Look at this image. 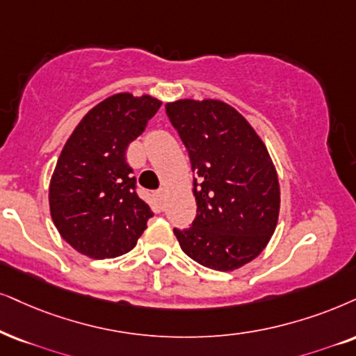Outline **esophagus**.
<instances>
[{
	"label": "esophagus",
	"instance_id": "esophagus-1",
	"mask_svg": "<svg viewBox=\"0 0 356 356\" xmlns=\"http://www.w3.org/2000/svg\"><path fill=\"white\" fill-rule=\"evenodd\" d=\"M156 197H157V200L163 202L164 197H165V191H164V188H161V191H157V192H156Z\"/></svg>",
	"mask_w": 356,
	"mask_h": 356
}]
</instances>
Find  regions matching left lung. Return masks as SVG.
<instances>
[{
  "instance_id": "left-lung-1",
  "label": "left lung",
  "mask_w": 356,
  "mask_h": 356,
  "mask_svg": "<svg viewBox=\"0 0 356 356\" xmlns=\"http://www.w3.org/2000/svg\"><path fill=\"white\" fill-rule=\"evenodd\" d=\"M191 157L197 217L174 228L188 258L215 271H233L266 248L276 230L281 192L263 139L235 108L222 100L165 105Z\"/></svg>"
}]
</instances>
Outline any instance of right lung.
<instances>
[{"instance_id": "obj_1", "label": "right lung", "mask_w": 356, "mask_h": 356, "mask_svg": "<svg viewBox=\"0 0 356 356\" xmlns=\"http://www.w3.org/2000/svg\"><path fill=\"white\" fill-rule=\"evenodd\" d=\"M163 102L116 93L83 116L58 156L49 186L51 217L79 253L115 258L136 246L152 217L136 193L126 149Z\"/></svg>"}]
</instances>
